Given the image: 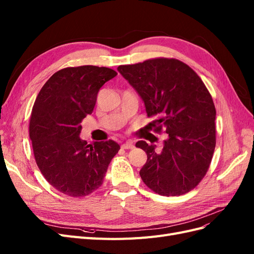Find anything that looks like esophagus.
<instances>
[{"instance_id":"obj_1","label":"esophagus","mask_w":254,"mask_h":254,"mask_svg":"<svg viewBox=\"0 0 254 254\" xmlns=\"http://www.w3.org/2000/svg\"><path fill=\"white\" fill-rule=\"evenodd\" d=\"M133 147H134V145H133L132 141H126L125 143L122 144V148H124V149H130Z\"/></svg>"}]
</instances>
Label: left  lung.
<instances>
[{
	"label": "left lung",
	"instance_id": "obj_1",
	"mask_svg": "<svg viewBox=\"0 0 254 254\" xmlns=\"http://www.w3.org/2000/svg\"><path fill=\"white\" fill-rule=\"evenodd\" d=\"M118 71L140 95L149 125L168 134L163 148L136 142L147 161L143 182L162 196H179L193 190L209 170L216 144V110L200 77L182 61L168 58L120 65Z\"/></svg>",
	"mask_w": 254,
	"mask_h": 254
}]
</instances>
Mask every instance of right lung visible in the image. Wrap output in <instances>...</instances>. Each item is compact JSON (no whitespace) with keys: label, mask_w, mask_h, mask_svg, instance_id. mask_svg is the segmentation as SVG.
Returning <instances> with one entry per match:
<instances>
[{"label":"right lung","mask_w":254,"mask_h":254,"mask_svg":"<svg viewBox=\"0 0 254 254\" xmlns=\"http://www.w3.org/2000/svg\"><path fill=\"white\" fill-rule=\"evenodd\" d=\"M118 75L95 65L65 67L44 83L29 123L36 163L52 187L71 197L93 193L103 184L120 145L88 144L79 137L81 121L93 112L99 89Z\"/></svg>","instance_id":"add662e5"}]
</instances>
